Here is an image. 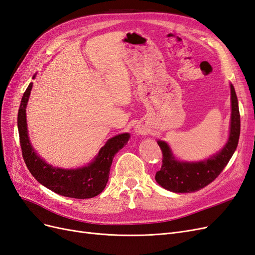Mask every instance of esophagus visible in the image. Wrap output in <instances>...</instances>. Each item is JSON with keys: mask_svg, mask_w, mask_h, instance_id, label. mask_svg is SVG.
<instances>
[{"mask_svg": "<svg viewBox=\"0 0 255 255\" xmlns=\"http://www.w3.org/2000/svg\"><path fill=\"white\" fill-rule=\"evenodd\" d=\"M134 133L136 135H143V134H146L147 133V129L142 126V125H136L134 127Z\"/></svg>", "mask_w": 255, "mask_h": 255, "instance_id": "esophagus-1", "label": "esophagus"}]
</instances>
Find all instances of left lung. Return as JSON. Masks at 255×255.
Instances as JSON below:
<instances>
[{
	"label": "left lung",
	"instance_id": "left-lung-1",
	"mask_svg": "<svg viewBox=\"0 0 255 255\" xmlns=\"http://www.w3.org/2000/svg\"><path fill=\"white\" fill-rule=\"evenodd\" d=\"M231 89V122L229 138L225 146L209 159L187 162L176 159L169 145L158 139L163 154L162 167L155 174V181L163 188L174 193H192L199 191L218 177L232 158L241 134V116L235 89Z\"/></svg>",
	"mask_w": 255,
	"mask_h": 255
}]
</instances>
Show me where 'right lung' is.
I'll return each mask as SVG.
<instances>
[{
  "label": "right lung",
  "mask_w": 255,
  "mask_h": 255,
  "mask_svg": "<svg viewBox=\"0 0 255 255\" xmlns=\"http://www.w3.org/2000/svg\"><path fill=\"white\" fill-rule=\"evenodd\" d=\"M36 74L32 77L34 79ZM32 89L30 83L24 92L18 112V130L22 154L30 174L39 183L48 190L64 197L77 199L93 198L101 194L109 179V171L114 155L124 147L130 138L125 132L109 138L88 165L77 168L55 167L46 163L36 152L28 136L26 107Z\"/></svg>",
  "instance_id": "1"
}]
</instances>
